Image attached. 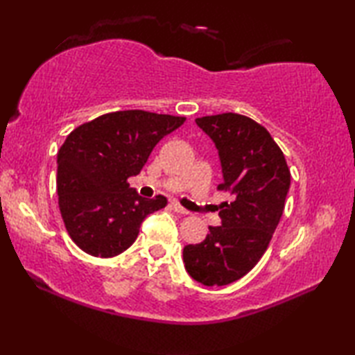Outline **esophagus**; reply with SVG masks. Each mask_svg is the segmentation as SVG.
<instances>
[{
	"mask_svg": "<svg viewBox=\"0 0 355 355\" xmlns=\"http://www.w3.org/2000/svg\"><path fill=\"white\" fill-rule=\"evenodd\" d=\"M172 208L175 209V211H177V213H180V214H189L188 209H184L182 205H180L178 202H172Z\"/></svg>",
	"mask_w": 355,
	"mask_h": 355,
	"instance_id": "34e87169",
	"label": "esophagus"
}]
</instances>
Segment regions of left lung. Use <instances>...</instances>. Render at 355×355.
<instances>
[{
  "label": "left lung",
  "mask_w": 355,
  "mask_h": 355,
  "mask_svg": "<svg viewBox=\"0 0 355 355\" xmlns=\"http://www.w3.org/2000/svg\"><path fill=\"white\" fill-rule=\"evenodd\" d=\"M219 152L224 182L218 189L232 196L209 227L207 238L183 249L184 268L207 286H224L244 277L266 252L279 225L290 189L285 155L269 131L235 112L196 119Z\"/></svg>",
  "instance_id": "8db88e82"
}]
</instances>
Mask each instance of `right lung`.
I'll list each match as a JSON object with an SVG mask.
<instances>
[{"label": "right lung", "mask_w": 355, "mask_h": 355, "mask_svg": "<svg viewBox=\"0 0 355 355\" xmlns=\"http://www.w3.org/2000/svg\"><path fill=\"white\" fill-rule=\"evenodd\" d=\"M184 120L142 110L116 111L67 136L58 152L56 183L64 225L78 248L100 258L122 254L136 241L142 220L167 205L163 196L144 199L128 178Z\"/></svg>", "instance_id": "obj_1"}]
</instances>
